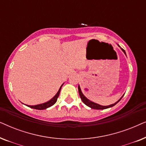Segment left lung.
Segmentation results:
<instances>
[{"label": "left lung", "instance_id": "1", "mask_svg": "<svg viewBox=\"0 0 146 146\" xmlns=\"http://www.w3.org/2000/svg\"><path fill=\"white\" fill-rule=\"evenodd\" d=\"M117 45L118 46H119V48H120L121 50L123 51V52L125 54V56H126V54H125V52L124 50H123V48H121L120 46H119L118 44H117ZM78 92H79V95H80V96L82 101L83 102L84 104H85L87 106L91 108H92V109H95V110H104V109L109 108L113 107V106H115V104H116L117 103H118L120 101V100H121V98H122V97L123 96V95H124V94H123V95L122 96H121V97L120 98H119L117 102H115L114 104H110V105H108V106H102V105L98 104L95 103V102H92V101L90 100L89 99H88L84 95V94L82 93V92L81 88H80V85H78Z\"/></svg>", "mask_w": 146, "mask_h": 146}]
</instances>
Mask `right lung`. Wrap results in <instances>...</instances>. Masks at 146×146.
<instances>
[{
    "instance_id": "add662e5",
    "label": "right lung",
    "mask_w": 146,
    "mask_h": 146,
    "mask_svg": "<svg viewBox=\"0 0 146 146\" xmlns=\"http://www.w3.org/2000/svg\"><path fill=\"white\" fill-rule=\"evenodd\" d=\"M64 84L61 85L60 88L58 91V92L56 94V95L54 96L52 98H51L50 100L44 103H42V104H37V105H27L25 104L27 106L29 107V108H33V109H36V110H44V109H46L52 106H53L54 104L57 101V98H58L59 96V94H60V90H61V88L62 86Z\"/></svg>"
}]
</instances>
